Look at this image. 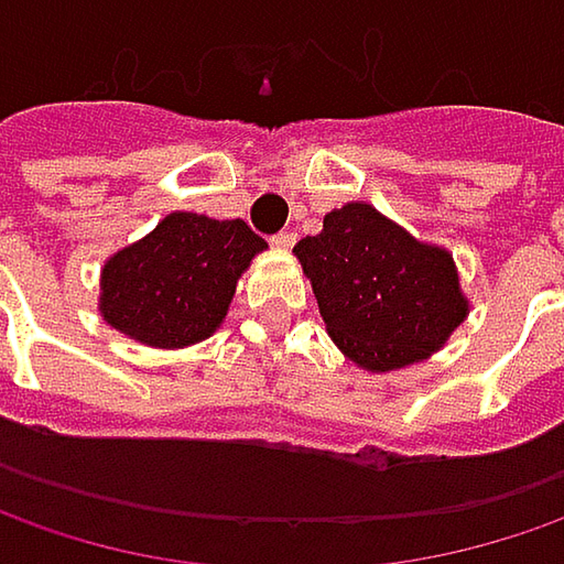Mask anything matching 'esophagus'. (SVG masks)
I'll return each mask as SVG.
<instances>
[{
	"instance_id": "34e87169",
	"label": "esophagus",
	"mask_w": 564,
	"mask_h": 564,
	"mask_svg": "<svg viewBox=\"0 0 564 564\" xmlns=\"http://www.w3.org/2000/svg\"><path fill=\"white\" fill-rule=\"evenodd\" d=\"M271 242H274V246H278V249H290V246H293V242H296V234H293V230H281V234L274 236V239H271Z\"/></svg>"
}]
</instances>
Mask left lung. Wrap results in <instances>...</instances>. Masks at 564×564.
<instances>
[{
	"instance_id": "8db88e82",
	"label": "left lung",
	"mask_w": 564,
	"mask_h": 564,
	"mask_svg": "<svg viewBox=\"0 0 564 564\" xmlns=\"http://www.w3.org/2000/svg\"><path fill=\"white\" fill-rule=\"evenodd\" d=\"M328 334L356 366L388 372L438 350L467 300L452 256L350 202L325 214L318 236L296 242Z\"/></svg>"
}]
</instances>
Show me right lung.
Returning a JSON list of instances; mask_svg holds the SVG:
<instances>
[{
	"label": "right lung",
	"instance_id": "obj_1",
	"mask_svg": "<svg viewBox=\"0 0 564 564\" xmlns=\"http://www.w3.org/2000/svg\"><path fill=\"white\" fill-rule=\"evenodd\" d=\"M264 239L246 220L176 210L104 268L100 312L151 347H188L224 322L236 281Z\"/></svg>",
	"mask_w": 564,
	"mask_h": 564
}]
</instances>
